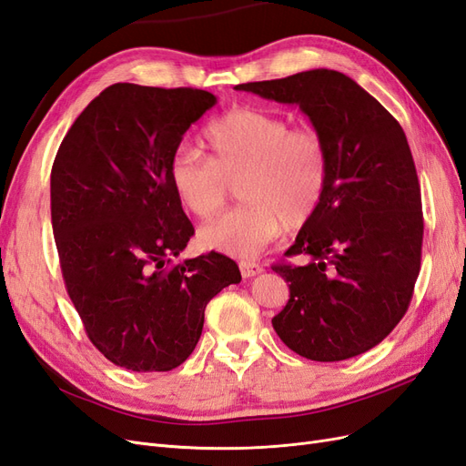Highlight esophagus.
<instances>
[{"mask_svg":"<svg viewBox=\"0 0 466 466\" xmlns=\"http://www.w3.org/2000/svg\"><path fill=\"white\" fill-rule=\"evenodd\" d=\"M239 271H242V277L249 279V277L259 275L263 271V267L255 261H239Z\"/></svg>","mask_w":466,"mask_h":466,"instance_id":"1","label":"esophagus"}]
</instances>
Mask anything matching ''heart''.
Returning <instances> with one entry per match:
<instances>
[{
  "instance_id": "heart-1",
  "label": "heart",
  "mask_w": 466,
  "mask_h": 466,
  "mask_svg": "<svg viewBox=\"0 0 466 466\" xmlns=\"http://www.w3.org/2000/svg\"><path fill=\"white\" fill-rule=\"evenodd\" d=\"M207 158L179 148L168 167L177 201L198 218L215 217L228 184L244 205L199 230L205 249L251 258L280 234L308 224L331 179V151L323 133L258 108H232L203 129Z\"/></svg>"
}]
</instances>
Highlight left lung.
I'll return each instance as SVG.
<instances>
[{"label":"left lung","mask_w":466,"mask_h":466,"mask_svg":"<svg viewBox=\"0 0 466 466\" xmlns=\"http://www.w3.org/2000/svg\"><path fill=\"white\" fill-rule=\"evenodd\" d=\"M236 91L298 104L331 151L313 218L277 263L290 298L273 327L290 350L339 362L380 344L407 313L422 259V198L400 124L344 73L311 69Z\"/></svg>","instance_id":"obj_1"}]
</instances>
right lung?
<instances>
[{
  "label": "right lung",
  "instance_id": "add662e5",
  "mask_svg": "<svg viewBox=\"0 0 466 466\" xmlns=\"http://www.w3.org/2000/svg\"><path fill=\"white\" fill-rule=\"evenodd\" d=\"M201 88L116 83L75 119L50 177L52 228L71 302L112 364L170 371L198 344L205 308L242 280L217 251L174 263L195 234L168 179Z\"/></svg>",
  "mask_w": 466,
  "mask_h": 466
}]
</instances>
